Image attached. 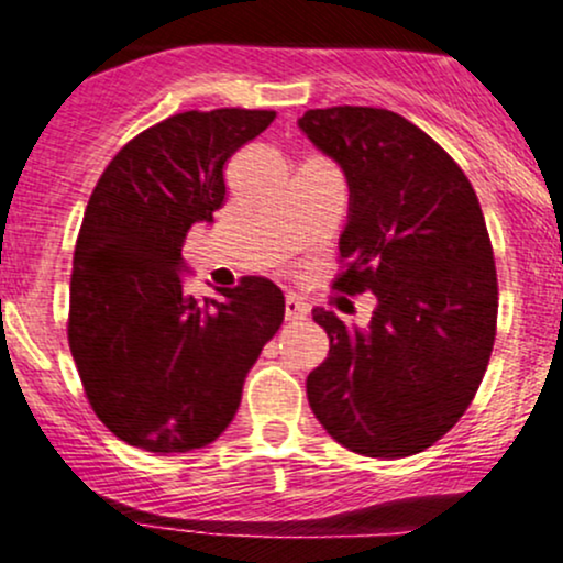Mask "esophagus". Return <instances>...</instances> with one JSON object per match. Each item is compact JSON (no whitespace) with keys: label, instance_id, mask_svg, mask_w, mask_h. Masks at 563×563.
<instances>
[{"label":"esophagus","instance_id":"1","mask_svg":"<svg viewBox=\"0 0 563 563\" xmlns=\"http://www.w3.org/2000/svg\"><path fill=\"white\" fill-rule=\"evenodd\" d=\"M307 314H309L307 303H303L301 299H296V296H286V320L301 322V320H307Z\"/></svg>","mask_w":563,"mask_h":563}]
</instances>
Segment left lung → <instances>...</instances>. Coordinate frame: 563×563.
<instances>
[{
	"label": "left lung",
	"instance_id": "left-lung-1",
	"mask_svg": "<svg viewBox=\"0 0 563 563\" xmlns=\"http://www.w3.org/2000/svg\"><path fill=\"white\" fill-rule=\"evenodd\" d=\"M299 129L349 185L333 288L378 299L365 331L312 309L331 352L307 376L309 407L352 452L416 455L461 421L493 354L497 275L479 198L399 113L318 108Z\"/></svg>",
	"mask_w": 563,
	"mask_h": 563
}]
</instances>
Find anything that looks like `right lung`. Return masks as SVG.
Listing matches in <instances>:
<instances>
[{"instance_id": "right-lung-1", "label": "right lung", "mask_w": 563, "mask_h": 563, "mask_svg": "<svg viewBox=\"0 0 563 563\" xmlns=\"http://www.w3.org/2000/svg\"><path fill=\"white\" fill-rule=\"evenodd\" d=\"M275 111L177 113L126 142L97 179L70 275L68 344L89 405L121 442L147 452L211 444L286 314L267 277L196 299L183 245L224 203V164Z\"/></svg>"}]
</instances>
